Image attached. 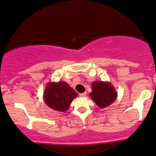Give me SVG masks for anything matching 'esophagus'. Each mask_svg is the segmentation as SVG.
Here are the masks:
<instances>
[{
    "mask_svg": "<svg viewBox=\"0 0 156 156\" xmlns=\"http://www.w3.org/2000/svg\"><path fill=\"white\" fill-rule=\"evenodd\" d=\"M86 96V93H79V96L81 97H83V96Z\"/></svg>",
    "mask_w": 156,
    "mask_h": 156,
    "instance_id": "obj_1",
    "label": "esophagus"
}]
</instances>
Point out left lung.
<instances>
[{
  "label": "left lung",
  "mask_w": 156,
  "mask_h": 156,
  "mask_svg": "<svg viewBox=\"0 0 156 156\" xmlns=\"http://www.w3.org/2000/svg\"><path fill=\"white\" fill-rule=\"evenodd\" d=\"M117 92L110 83L102 81H94L92 84L91 99L101 108L112 104L117 98Z\"/></svg>",
  "instance_id": "8db88e82"
}]
</instances>
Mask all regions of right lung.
I'll list each match as a JSON object with an SVG mask.
<instances>
[{"mask_svg": "<svg viewBox=\"0 0 156 156\" xmlns=\"http://www.w3.org/2000/svg\"><path fill=\"white\" fill-rule=\"evenodd\" d=\"M77 93L63 81L49 83L44 93V100L48 107L59 111H66Z\"/></svg>", "mask_w": 156, "mask_h": 156, "instance_id": "obj_1", "label": "right lung"}]
</instances>
